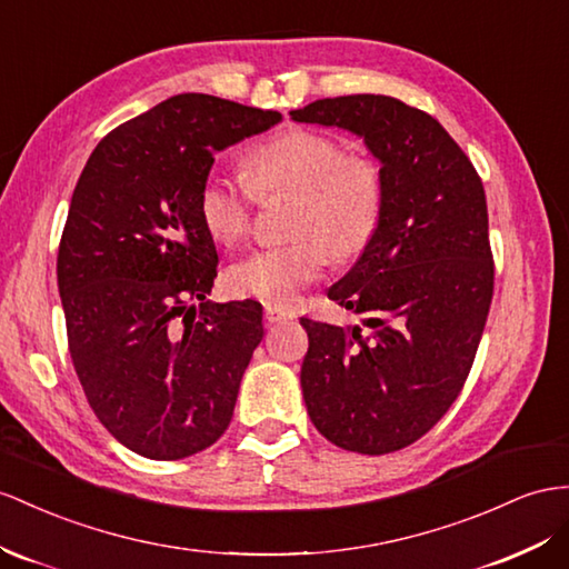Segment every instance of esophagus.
<instances>
[{
	"instance_id": "esophagus-1",
	"label": "esophagus",
	"mask_w": 569,
	"mask_h": 569,
	"mask_svg": "<svg viewBox=\"0 0 569 569\" xmlns=\"http://www.w3.org/2000/svg\"><path fill=\"white\" fill-rule=\"evenodd\" d=\"M293 317H296L293 310L279 308V305H267V308H264V325H267V327L286 322V319H293Z\"/></svg>"
}]
</instances>
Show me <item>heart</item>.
Segmentation results:
<instances>
[{"label": "heart", "instance_id": "heart-1", "mask_svg": "<svg viewBox=\"0 0 569 569\" xmlns=\"http://www.w3.org/2000/svg\"><path fill=\"white\" fill-rule=\"evenodd\" d=\"M240 174L211 170L199 187V216L218 244H236L252 228L257 197L293 194L288 236L293 242L238 259L226 271L232 296L273 305L293 302L325 273L329 259H353L375 238L382 216V172L368 156L339 141L290 129L254 146Z\"/></svg>", "mask_w": 569, "mask_h": 569}]
</instances>
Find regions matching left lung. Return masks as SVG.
<instances>
[{
	"mask_svg": "<svg viewBox=\"0 0 569 569\" xmlns=\"http://www.w3.org/2000/svg\"><path fill=\"white\" fill-rule=\"evenodd\" d=\"M290 118L348 129L382 163L380 226L327 293L368 331L302 317L300 385L329 442L389 455L420 440L471 372L495 283L483 182L440 122L397 98H325Z\"/></svg>",
	"mask_w": 569,
	"mask_h": 569,
	"instance_id": "1",
	"label": "left lung"
}]
</instances>
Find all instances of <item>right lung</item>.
<instances>
[{
  "instance_id": "obj_1",
  "label": "right lung",
  "mask_w": 569,
  "mask_h": 569,
  "mask_svg": "<svg viewBox=\"0 0 569 569\" xmlns=\"http://www.w3.org/2000/svg\"><path fill=\"white\" fill-rule=\"evenodd\" d=\"M279 122L172 96L100 139L71 194L57 252L71 362L100 423L146 459L192 457L230 426L261 305L207 300L218 254L197 199L218 151Z\"/></svg>"
}]
</instances>
